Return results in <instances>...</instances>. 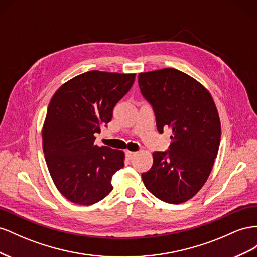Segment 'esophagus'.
<instances>
[{
	"label": "esophagus",
	"mask_w": 257,
	"mask_h": 257,
	"mask_svg": "<svg viewBox=\"0 0 257 257\" xmlns=\"http://www.w3.org/2000/svg\"><path fill=\"white\" fill-rule=\"evenodd\" d=\"M137 155V152H131V151H126V157L128 159H133Z\"/></svg>",
	"instance_id": "1"
}]
</instances>
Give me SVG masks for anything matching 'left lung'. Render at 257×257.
Instances as JSON below:
<instances>
[{
	"instance_id": "obj_1",
	"label": "left lung",
	"mask_w": 257,
	"mask_h": 257,
	"mask_svg": "<svg viewBox=\"0 0 257 257\" xmlns=\"http://www.w3.org/2000/svg\"><path fill=\"white\" fill-rule=\"evenodd\" d=\"M138 78L158 133L172 130L169 149L153 153L143 183L160 200L185 202L206 183L217 156L221 122L214 101L200 83L177 69L140 73Z\"/></svg>"
}]
</instances>
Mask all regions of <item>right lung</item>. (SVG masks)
<instances>
[{
    "instance_id": "obj_1",
    "label": "right lung",
    "mask_w": 257,
    "mask_h": 257,
    "mask_svg": "<svg viewBox=\"0 0 257 257\" xmlns=\"http://www.w3.org/2000/svg\"><path fill=\"white\" fill-rule=\"evenodd\" d=\"M136 74L89 71L63 84L51 98L42 131L43 151L55 185L68 200L89 206L112 192L123 167L121 151L94 145Z\"/></svg>"
}]
</instances>
